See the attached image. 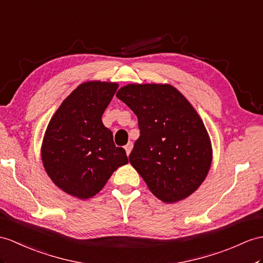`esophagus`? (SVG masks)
I'll list each match as a JSON object with an SVG mask.
<instances>
[{"instance_id":"obj_1","label":"esophagus","mask_w":263,"mask_h":263,"mask_svg":"<svg viewBox=\"0 0 263 263\" xmlns=\"http://www.w3.org/2000/svg\"><path fill=\"white\" fill-rule=\"evenodd\" d=\"M133 143L132 142H129V143H128L126 146H125V151H126V154H127V156L128 155H129V154H130V152H132V149H133Z\"/></svg>"}]
</instances>
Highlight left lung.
<instances>
[{"label": "left lung", "instance_id": "left-lung-1", "mask_svg": "<svg viewBox=\"0 0 263 263\" xmlns=\"http://www.w3.org/2000/svg\"><path fill=\"white\" fill-rule=\"evenodd\" d=\"M117 98L138 118L140 136L129 162L165 203L187 197L205 180L212 148L202 119L171 85H127Z\"/></svg>", "mask_w": 263, "mask_h": 263}]
</instances>
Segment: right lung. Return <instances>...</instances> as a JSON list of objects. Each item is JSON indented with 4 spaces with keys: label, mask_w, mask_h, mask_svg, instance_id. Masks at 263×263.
<instances>
[{
    "label": "right lung",
    "mask_w": 263,
    "mask_h": 263,
    "mask_svg": "<svg viewBox=\"0 0 263 263\" xmlns=\"http://www.w3.org/2000/svg\"><path fill=\"white\" fill-rule=\"evenodd\" d=\"M118 88L117 83H81L62 102L47 127L42 162L51 180L81 200L92 197L112 173L128 163L123 147L101 116Z\"/></svg>",
    "instance_id": "obj_1"
}]
</instances>
